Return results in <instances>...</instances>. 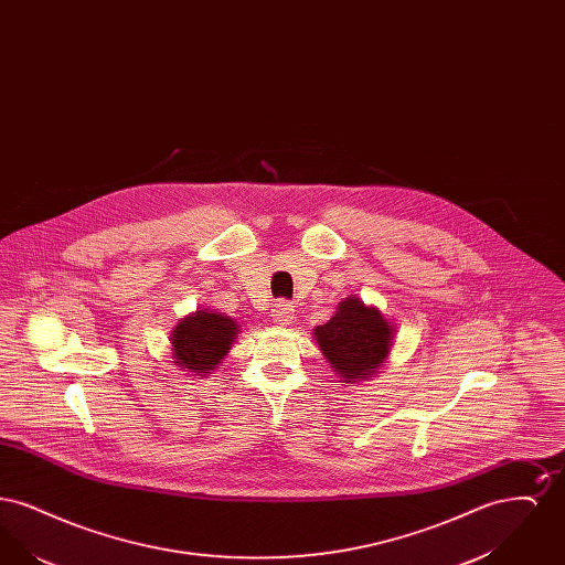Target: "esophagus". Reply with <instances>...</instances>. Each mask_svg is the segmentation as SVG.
Returning a JSON list of instances; mask_svg holds the SVG:
<instances>
[{
	"label": "esophagus",
	"instance_id": "34e87169",
	"mask_svg": "<svg viewBox=\"0 0 565 565\" xmlns=\"http://www.w3.org/2000/svg\"><path fill=\"white\" fill-rule=\"evenodd\" d=\"M292 316H295V309H292L290 302H286V300H275V302H273L270 320L277 323V326H288V323H292Z\"/></svg>",
	"mask_w": 565,
	"mask_h": 565
}]
</instances>
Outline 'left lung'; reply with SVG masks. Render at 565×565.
Returning a JSON list of instances; mask_svg holds the SVG:
<instances>
[{"mask_svg": "<svg viewBox=\"0 0 565 565\" xmlns=\"http://www.w3.org/2000/svg\"><path fill=\"white\" fill-rule=\"evenodd\" d=\"M313 334L326 360L345 383L375 375L392 345V326L360 298H345L334 318L318 326Z\"/></svg>", "mask_w": 565, "mask_h": 565, "instance_id": "obj_1", "label": "left lung"}]
</instances>
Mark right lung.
Returning <instances> with one entry per match:
<instances>
[{
  "label": "right lung",
  "instance_id": "add662e5",
  "mask_svg": "<svg viewBox=\"0 0 565 565\" xmlns=\"http://www.w3.org/2000/svg\"><path fill=\"white\" fill-rule=\"evenodd\" d=\"M239 323L214 311H196L173 330L175 364L192 373L214 371L215 364L231 350Z\"/></svg>",
  "mask_w": 565,
  "mask_h": 565
}]
</instances>
